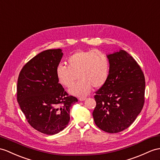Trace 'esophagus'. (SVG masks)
Returning <instances> with one entry per match:
<instances>
[{
  "mask_svg": "<svg viewBox=\"0 0 160 160\" xmlns=\"http://www.w3.org/2000/svg\"><path fill=\"white\" fill-rule=\"evenodd\" d=\"M85 99H86V98H85V97H79V100H80V101H83Z\"/></svg>",
  "mask_w": 160,
  "mask_h": 160,
  "instance_id": "esophagus-1",
  "label": "esophagus"
}]
</instances>
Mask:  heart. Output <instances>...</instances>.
<instances>
[{
    "instance_id": "heart-1",
    "label": "heart",
    "mask_w": 160,
    "mask_h": 160,
    "mask_svg": "<svg viewBox=\"0 0 160 160\" xmlns=\"http://www.w3.org/2000/svg\"><path fill=\"white\" fill-rule=\"evenodd\" d=\"M67 64L58 65L56 74L59 83L67 88L72 86L78 77L79 81L69 90L72 95L87 96L92 86L100 88L108 79L109 62L100 50L79 51L68 58Z\"/></svg>"
}]
</instances>
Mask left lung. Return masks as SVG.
<instances>
[{
	"label": "left lung",
	"instance_id": "obj_1",
	"mask_svg": "<svg viewBox=\"0 0 160 160\" xmlns=\"http://www.w3.org/2000/svg\"><path fill=\"white\" fill-rule=\"evenodd\" d=\"M108 79L96 92L93 111L96 125L108 133L127 129L141 112L145 103V76L133 58L126 51L107 56Z\"/></svg>",
	"mask_w": 160,
	"mask_h": 160
}]
</instances>
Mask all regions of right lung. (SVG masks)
I'll return each instance as SVG.
<instances>
[{"label": "right lung", "instance_id": "obj_1", "mask_svg": "<svg viewBox=\"0 0 160 160\" xmlns=\"http://www.w3.org/2000/svg\"><path fill=\"white\" fill-rule=\"evenodd\" d=\"M63 53L60 49L38 53L23 67L17 84V100L28 123L45 134L58 133L70 121L77 102L59 83L56 74Z\"/></svg>", "mask_w": 160, "mask_h": 160}]
</instances>
